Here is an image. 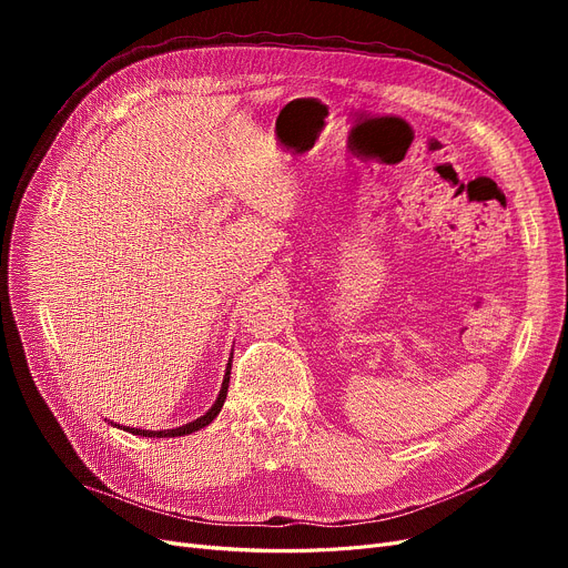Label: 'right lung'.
<instances>
[{"mask_svg":"<svg viewBox=\"0 0 568 568\" xmlns=\"http://www.w3.org/2000/svg\"><path fill=\"white\" fill-rule=\"evenodd\" d=\"M230 371H232V356H230V362H227L225 377H223V384H221V392H219L216 403L212 405V409H209L206 414L197 416L195 422L184 424V426H179V428H172V430H142V428H129V426H124V430H126V433H133V435H140V437H182V435H191V433H195V430L209 426V424H212V422L216 419L221 407H223V403H225L227 386H230ZM110 424H112V422H110ZM114 426H116V424H114Z\"/></svg>","mask_w":568,"mask_h":568,"instance_id":"1","label":"right lung"}]
</instances>
